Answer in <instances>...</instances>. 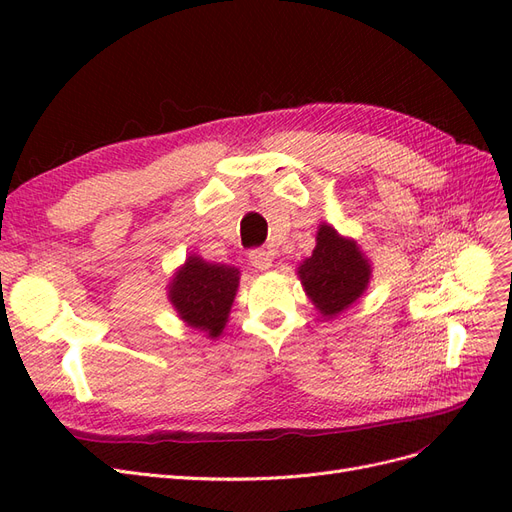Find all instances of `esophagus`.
Returning <instances> with one entry per match:
<instances>
[{
	"mask_svg": "<svg viewBox=\"0 0 512 512\" xmlns=\"http://www.w3.org/2000/svg\"><path fill=\"white\" fill-rule=\"evenodd\" d=\"M250 265L256 271H267L273 265V254L267 250H252L250 252Z\"/></svg>",
	"mask_w": 512,
	"mask_h": 512,
	"instance_id": "34e87169",
	"label": "esophagus"
}]
</instances>
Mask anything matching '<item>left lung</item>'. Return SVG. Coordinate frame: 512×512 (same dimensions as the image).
Wrapping results in <instances>:
<instances>
[{
	"label": "left lung",
	"instance_id": "8db88e82",
	"mask_svg": "<svg viewBox=\"0 0 512 512\" xmlns=\"http://www.w3.org/2000/svg\"><path fill=\"white\" fill-rule=\"evenodd\" d=\"M305 294L324 320H333L359 301L371 280V262L354 239L320 222L316 247L297 267Z\"/></svg>",
	"mask_w": 512,
	"mask_h": 512
}]
</instances>
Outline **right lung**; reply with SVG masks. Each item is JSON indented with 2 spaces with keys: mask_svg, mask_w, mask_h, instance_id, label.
Segmentation results:
<instances>
[{
  "mask_svg": "<svg viewBox=\"0 0 512 512\" xmlns=\"http://www.w3.org/2000/svg\"><path fill=\"white\" fill-rule=\"evenodd\" d=\"M241 271L190 254L168 282V301L185 327L218 339L235 303Z\"/></svg>",
  "mask_w": 512,
  "mask_h": 512,
  "instance_id": "right-lung-1",
  "label": "right lung"
}]
</instances>
